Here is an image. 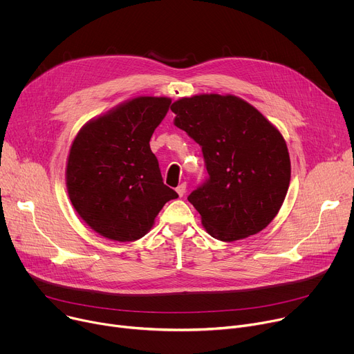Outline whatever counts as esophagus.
Wrapping results in <instances>:
<instances>
[{"instance_id":"1","label":"esophagus","mask_w":354,"mask_h":354,"mask_svg":"<svg viewBox=\"0 0 354 354\" xmlns=\"http://www.w3.org/2000/svg\"><path fill=\"white\" fill-rule=\"evenodd\" d=\"M185 192H186V183H180V185L176 187V193H178V196H179V197H182V196L185 194Z\"/></svg>"}]
</instances>
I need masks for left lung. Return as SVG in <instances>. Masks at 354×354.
Wrapping results in <instances>:
<instances>
[{
    "label": "left lung",
    "mask_w": 354,
    "mask_h": 354,
    "mask_svg": "<svg viewBox=\"0 0 354 354\" xmlns=\"http://www.w3.org/2000/svg\"><path fill=\"white\" fill-rule=\"evenodd\" d=\"M174 124L201 145L209 180L187 200L216 239L255 235L277 216L291 164L284 137L257 108L227 93H200L172 104Z\"/></svg>",
    "instance_id": "left-lung-1"
}]
</instances>
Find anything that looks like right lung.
Returning <instances> with one entry per match:
<instances>
[{"instance_id":"right-lung-1","label":"right lung","mask_w":354,"mask_h":354,"mask_svg":"<svg viewBox=\"0 0 354 354\" xmlns=\"http://www.w3.org/2000/svg\"><path fill=\"white\" fill-rule=\"evenodd\" d=\"M171 105L167 96H137L85 123L67 158L73 207L95 232L129 242L154 225L178 193L164 185L149 140Z\"/></svg>"}]
</instances>
